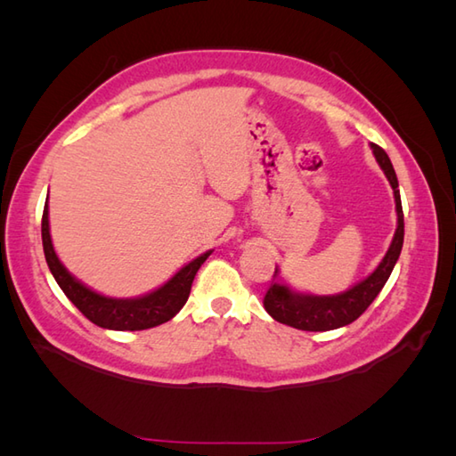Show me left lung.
<instances>
[{
    "instance_id": "1",
    "label": "left lung",
    "mask_w": 456,
    "mask_h": 456,
    "mask_svg": "<svg viewBox=\"0 0 456 456\" xmlns=\"http://www.w3.org/2000/svg\"><path fill=\"white\" fill-rule=\"evenodd\" d=\"M374 152L376 162L380 164L386 178H388L390 186L394 190L395 200V213H398V227L392 239V245L388 253L384 255L380 265L376 266L372 274H368L361 282L348 288L346 292L335 294V296H314V294H299L294 292L292 288L276 282L268 288L265 296V309L273 315L278 323L289 325L294 329H302V331H331V329L345 327L353 323L354 319L361 317L366 307L374 302V297L380 294L384 284L388 282L392 270L398 263L402 247H403V211H402V200H400V188L398 178L388 154L378 144H370ZM278 276V268L274 270V278Z\"/></svg>"
}]
</instances>
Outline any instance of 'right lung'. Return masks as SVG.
<instances>
[{
    "instance_id": "add662e5",
    "label": "right lung",
    "mask_w": 456,
    "mask_h": 456,
    "mask_svg": "<svg viewBox=\"0 0 456 456\" xmlns=\"http://www.w3.org/2000/svg\"><path fill=\"white\" fill-rule=\"evenodd\" d=\"M41 233L46 265L51 268L56 284L61 286L66 297L92 323L103 329H113V331H142V329H151L170 322L183 307V304L188 302L193 278H196L200 266L211 255V250H208V253L193 258L191 263L182 266L167 284H162L154 292L139 297H108L94 292V289L82 284L80 280H76L64 268L61 260H58L51 239V227H48V198L43 211Z\"/></svg>"
}]
</instances>
